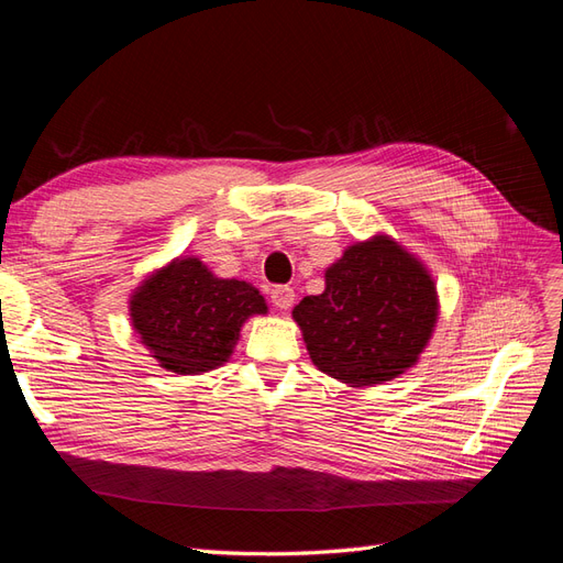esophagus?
<instances>
[{
  "instance_id": "34e87169",
  "label": "esophagus",
  "mask_w": 563,
  "mask_h": 563,
  "mask_svg": "<svg viewBox=\"0 0 563 563\" xmlns=\"http://www.w3.org/2000/svg\"><path fill=\"white\" fill-rule=\"evenodd\" d=\"M295 290L292 287H287V285H278V287H273L271 290V301H273V307H278V309H290L292 303H295Z\"/></svg>"
}]
</instances>
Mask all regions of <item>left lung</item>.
<instances>
[{
    "label": "left lung",
    "instance_id": "1",
    "mask_svg": "<svg viewBox=\"0 0 563 563\" xmlns=\"http://www.w3.org/2000/svg\"><path fill=\"white\" fill-rule=\"evenodd\" d=\"M292 318L320 373L375 387L420 361L439 318L437 283L394 238L373 235L344 250L323 295L303 297Z\"/></svg>",
    "mask_w": 563,
    "mask_h": 563
}]
</instances>
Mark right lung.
Wrapping results in <instances>:
<instances>
[{"instance_id": "add662e5", "label": "right lung", "mask_w": 563, "mask_h": 563, "mask_svg": "<svg viewBox=\"0 0 563 563\" xmlns=\"http://www.w3.org/2000/svg\"><path fill=\"white\" fill-rule=\"evenodd\" d=\"M266 311L256 287L217 278L198 256H179L151 273L130 299L141 344L176 375L210 373L227 363L245 320Z\"/></svg>"}]
</instances>
